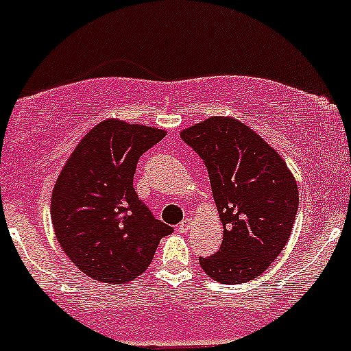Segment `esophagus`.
Here are the masks:
<instances>
[{"mask_svg":"<svg viewBox=\"0 0 351 351\" xmlns=\"http://www.w3.org/2000/svg\"><path fill=\"white\" fill-rule=\"evenodd\" d=\"M191 224H193V221L189 219V217H184V219L181 221V223L178 224L180 232H188V231H189V228H191Z\"/></svg>","mask_w":351,"mask_h":351,"instance_id":"esophagus-1","label":"esophagus"}]
</instances>
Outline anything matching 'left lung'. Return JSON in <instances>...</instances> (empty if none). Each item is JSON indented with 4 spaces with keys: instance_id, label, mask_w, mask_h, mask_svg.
I'll return each mask as SVG.
<instances>
[{
    "instance_id": "left-lung-1",
    "label": "left lung",
    "mask_w": 351,
    "mask_h": 351,
    "mask_svg": "<svg viewBox=\"0 0 351 351\" xmlns=\"http://www.w3.org/2000/svg\"><path fill=\"white\" fill-rule=\"evenodd\" d=\"M180 135L206 165L224 229L219 251L199 257L201 267L221 284L256 279L292 232L295 178L271 145L232 117H211Z\"/></svg>"
}]
</instances>
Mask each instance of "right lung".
Here are the masks:
<instances>
[{
    "label": "right lung",
    "instance_id": "obj_1",
    "mask_svg": "<svg viewBox=\"0 0 351 351\" xmlns=\"http://www.w3.org/2000/svg\"><path fill=\"white\" fill-rule=\"evenodd\" d=\"M167 132L108 119L72 152L52 189L51 219L67 257L94 280L125 284L150 265L173 228L134 188L138 158Z\"/></svg>",
    "mask_w": 351,
    "mask_h": 351
}]
</instances>
